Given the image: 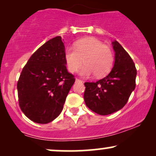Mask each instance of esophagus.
I'll return each mask as SVG.
<instances>
[{
  "label": "esophagus",
  "instance_id": "esophagus-1",
  "mask_svg": "<svg viewBox=\"0 0 156 156\" xmlns=\"http://www.w3.org/2000/svg\"><path fill=\"white\" fill-rule=\"evenodd\" d=\"M76 82H82V80H80V79H78V78H76Z\"/></svg>",
  "mask_w": 156,
  "mask_h": 156
}]
</instances>
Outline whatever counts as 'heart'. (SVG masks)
<instances>
[{"label":"heart","instance_id":"b5f03b06","mask_svg":"<svg viewBox=\"0 0 156 156\" xmlns=\"http://www.w3.org/2000/svg\"><path fill=\"white\" fill-rule=\"evenodd\" d=\"M64 58L70 72H76L82 64L80 75L89 77L95 74L98 78L106 76L114 64L112 50L101 40L94 37L80 39L75 43V48L67 47L64 51Z\"/></svg>","mask_w":156,"mask_h":156}]
</instances>
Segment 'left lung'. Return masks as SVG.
I'll return each instance as SVG.
<instances>
[{
    "mask_svg": "<svg viewBox=\"0 0 156 156\" xmlns=\"http://www.w3.org/2000/svg\"><path fill=\"white\" fill-rule=\"evenodd\" d=\"M112 44L115 55L111 72L98 81L84 83L86 105L100 115H108L122 108L136 87L135 64L117 41Z\"/></svg>",
    "mask_w": 156,
    "mask_h": 156,
    "instance_id": "obj_1",
    "label": "left lung"
}]
</instances>
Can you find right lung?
<instances>
[{
	"instance_id": "obj_1",
	"label": "right lung",
	"mask_w": 156,
	"mask_h": 156,
	"mask_svg": "<svg viewBox=\"0 0 156 156\" xmlns=\"http://www.w3.org/2000/svg\"><path fill=\"white\" fill-rule=\"evenodd\" d=\"M62 37L46 42L31 55L17 82L19 105L28 119L47 124L58 117L75 83L68 73Z\"/></svg>"
}]
</instances>
